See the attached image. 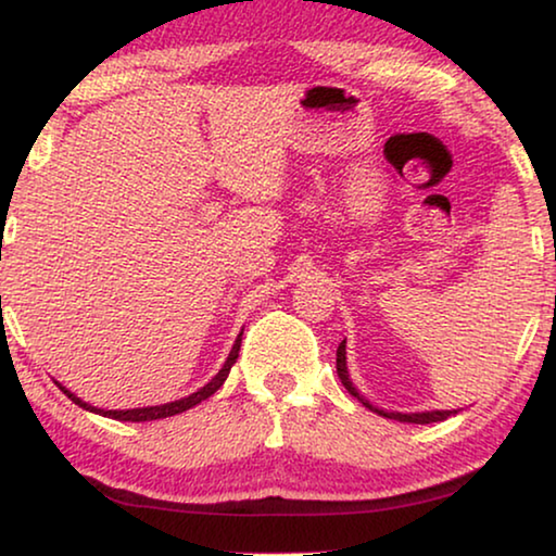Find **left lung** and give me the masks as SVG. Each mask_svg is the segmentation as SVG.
Returning a JSON list of instances; mask_svg holds the SVG:
<instances>
[{
  "mask_svg": "<svg viewBox=\"0 0 556 556\" xmlns=\"http://www.w3.org/2000/svg\"><path fill=\"white\" fill-rule=\"evenodd\" d=\"M337 375H339L341 384L346 387L352 397L359 400L364 407L371 409V413H377V415H382V417H390V420L428 425V422H443V420H447V417H451V415H455V409H432V413H409V415H407V413H384V409L369 405V402L364 400L359 392H356V387L352 384V379H349V371H346V341H341L339 349H337Z\"/></svg>",
  "mask_w": 556,
  "mask_h": 556,
  "instance_id": "obj_1",
  "label": "left lung"
}]
</instances>
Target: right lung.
I'll return each mask as SVG.
<instances>
[{
    "mask_svg": "<svg viewBox=\"0 0 556 556\" xmlns=\"http://www.w3.org/2000/svg\"><path fill=\"white\" fill-rule=\"evenodd\" d=\"M238 354H240V337L238 341L232 344V352L230 356H227V362L223 364V369L217 371L215 377L210 379L207 384L202 387V390H197L189 394V397H181V400H174V402H166V405H156V407H136V409H98V407H90L88 402H83L80 397H75V394L71 390H65V387H60L67 397H71L75 405L83 407V409H90V413L96 415H103V417H111V420H121V422H149V420H162V417H172V415H179V413H187L189 407L200 405L202 400H207L215 394L219 387H223V382L227 379V375H230L232 364L238 362Z\"/></svg>",
    "mask_w": 556,
    "mask_h": 556,
    "instance_id": "add662e5",
    "label": "right lung"
}]
</instances>
